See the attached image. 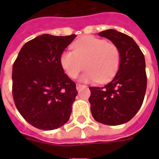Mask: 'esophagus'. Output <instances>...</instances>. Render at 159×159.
<instances>
[{"mask_svg": "<svg viewBox=\"0 0 159 159\" xmlns=\"http://www.w3.org/2000/svg\"><path fill=\"white\" fill-rule=\"evenodd\" d=\"M83 87H85V85H83V84L77 83V84H76V89H80L81 88H83Z\"/></svg>", "mask_w": 159, "mask_h": 159, "instance_id": "34e87169", "label": "esophagus"}]
</instances>
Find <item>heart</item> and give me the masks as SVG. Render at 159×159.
I'll return each instance as SVG.
<instances>
[{
	"instance_id": "obj_1",
	"label": "heart",
	"mask_w": 159,
	"mask_h": 159,
	"mask_svg": "<svg viewBox=\"0 0 159 159\" xmlns=\"http://www.w3.org/2000/svg\"><path fill=\"white\" fill-rule=\"evenodd\" d=\"M71 48L72 51H64L59 57L62 69L71 78H76L86 66L82 80L107 83L119 70L121 52L113 42L89 36L73 42Z\"/></svg>"
}]
</instances>
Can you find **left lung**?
Returning <instances> with one entry per match:
<instances>
[{
    "label": "left lung",
    "instance_id": "8db88e82",
    "mask_svg": "<svg viewBox=\"0 0 159 159\" xmlns=\"http://www.w3.org/2000/svg\"><path fill=\"white\" fill-rule=\"evenodd\" d=\"M99 36L119 48L121 63L111 83L89 88L90 110L97 122L120 125L132 119L143 103L147 83L145 57L133 38L123 33L107 30Z\"/></svg>",
    "mask_w": 159,
    "mask_h": 159
}]
</instances>
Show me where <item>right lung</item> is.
<instances>
[{
	"label": "right lung",
	"instance_id": "1",
	"mask_svg": "<svg viewBox=\"0 0 159 159\" xmlns=\"http://www.w3.org/2000/svg\"><path fill=\"white\" fill-rule=\"evenodd\" d=\"M76 35L44 34L23 46L12 66V97L25 119L39 129L52 130L69 120L77 91L59 64Z\"/></svg>",
	"mask_w": 159,
	"mask_h": 159
}]
</instances>
